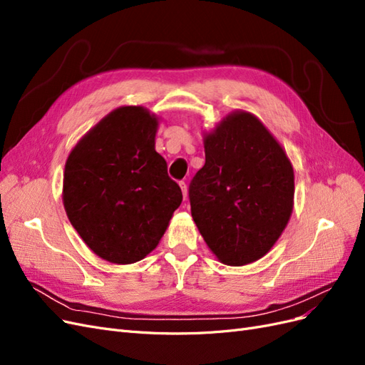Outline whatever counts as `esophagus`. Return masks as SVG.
I'll return each instance as SVG.
<instances>
[{"label": "esophagus", "instance_id": "obj_1", "mask_svg": "<svg viewBox=\"0 0 365 365\" xmlns=\"http://www.w3.org/2000/svg\"><path fill=\"white\" fill-rule=\"evenodd\" d=\"M180 187H181V190H182L184 197H187V195H189V187H187V184H185L184 181H181V182H180Z\"/></svg>", "mask_w": 365, "mask_h": 365}]
</instances>
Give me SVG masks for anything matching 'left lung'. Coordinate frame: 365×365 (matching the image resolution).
<instances>
[{
  "label": "left lung",
  "instance_id": "obj_1",
  "mask_svg": "<svg viewBox=\"0 0 365 365\" xmlns=\"http://www.w3.org/2000/svg\"><path fill=\"white\" fill-rule=\"evenodd\" d=\"M204 150L189 190L195 224L220 263L256 262L291 219L292 163L268 128L242 109L204 132Z\"/></svg>",
  "mask_w": 365,
  "mask_h": 365
}]
</instances>
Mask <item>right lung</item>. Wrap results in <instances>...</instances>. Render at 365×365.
Instances as JSON below:
<instances>
[{"label":"right lung","mask_w":365,"mask_h":365,"mask_svg":"<svg viewBox=\"0 0 365 365\" xmlns=\"http://www.w3.org/2000/svg\"><path fill=\"white\" fill-rule=\"evenodd\" d=\"M158 125L145 106H120L77 141L65 163V212L88 248L109 263L145 259L182 201L155 150Z\"/></svg>","instance_id":"right-lung-1"}]
</instances>
